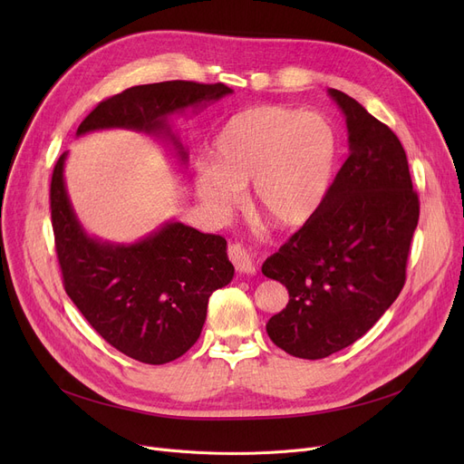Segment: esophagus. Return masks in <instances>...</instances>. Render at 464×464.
<instances>
[{
    "mask_svg": "<svg viewBox=\"0 0 464 464\" xmlns=\"http://www.w3.org/2000/svg\"><path fill=\"white\" fill-rule=\"evenodd\" d=\"M227 254H229V259L233 261L235 269L238 273H245V275H254L256 273L254 259L250 257V254L245 248H242L240 245H231L227 248Z\"/></svg>",
    "mask_w": 464,
    "mask_h": 464,
    "instance_id": "esophagus-1",
    "label": "esophagus"
}]
</instances>
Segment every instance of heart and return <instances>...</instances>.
I'll return each instance as SVG.
<instances>
[{"label":"heart","instance_id":"b5f03b06","mask_svg":"<svg viewBox=\"0 0 464 464\" xmlns=\"http://www.w3.org/2000/svg\"><path fill=\"white\" fill-rule=\"evenodd\" d=\"M336 163V140L318 114L261 105L233 114L199 165L195 191L214 212L240 203L250 185L254 210L276 227H297L318 210Z\"/></svg>","mask_w":464,"mask_h":464}]
</instances>
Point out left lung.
I'll list each match as a JSON object with an SVG mask.
<instances>
[{"label": "left lung", "mask_w": 464, "mask_h": 464, "mask_svg": "<svg viewBox=\"0 0 464 464\" xmlns=\"http://www.w3.org/2000/svg\"><path fill=\"white\" fill-rule=\"evenodd\" d=\"M329 95L346 116L350 156L318 210L261 266L289 294L266 333L301 359L348 348L395 303L420 219L399 137L344 92Z\"/></svg>", "instance_id": "8db88e82"}]
</instances>
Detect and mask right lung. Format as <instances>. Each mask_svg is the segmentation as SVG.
Listing matches in <instances>:
<instances>
[{"label":"right lung","mask_w":464,"mask_h":464,"mask_svg":"<svg viewBox=\"0 0 464 464\" xmlns=\"http://www.w3.org/2000/svg\"><path fill=\"white\" fill-rule=\"evenodd\" d=\"M231 92L222 82L191 81L133 86L97 105L77 135L111 128L165 135L186 161L167 116L205 107ZM65 156L56 161L51 182V216L65 294L118 352L146 364L179 359L198 343L208 297L233 280L226 238L180 222H167L135 245L88 237L67 198Z\"/></svg>","instance_id":"add662e5"}]
</instances>
